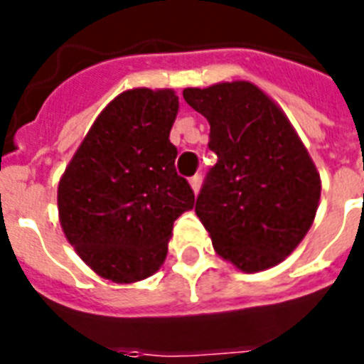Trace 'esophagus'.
Wrapping results in <instances>:
<instances>
[{"label":"esophagus","instance_id":"1","mask_svg":"<svg viewBox=\"0 0 364 364\" xmlns=\"http://www.w3.org/2000/svg\"><path fill=\"white\" fill-rule=\"evenodd\" d=\"M191 187H193V191H194V194H198V191H200V185H202V177L200 176H194V177H191Z\"/></svg>","mask_w":364,"mask_h":364}]
</instances>
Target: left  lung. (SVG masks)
<instances>
[{"label": "left lung", "mask_w": 364, "mask_h": 364, "mask_svg": "<svg viewBox=\"0 0 364 364\" xmlns=\"http://www.w3.org/2000/svg\"><path fill=\"white\" fill-rule=\"evenodd\" d=\"M210 122L217 164L196 200L213 249L238 270H268L310 230L321 179L308 149L274 100L249 81L185 88Z\"/></svg>", "instance_id": "obj_1"}]
</instances>
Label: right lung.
<instances>
[{
  "label": "right lung",
  "mask_w": 364,
  "mask_h": 364,
  "mask_svg": "<svg viewBox=\"0 0 364 364\" xmlns=\"http://www.w3.org/2000/svg\"><path fill=\"white\" fill-rule=\"evenodd\" d=\"M171 88H132L105 105L58 183L68 242L100 277L136 283L164 264L173 221L194 208L176 171Z\"/></svg>",
  "instance_id": "add662e5"
}]
</instances>
